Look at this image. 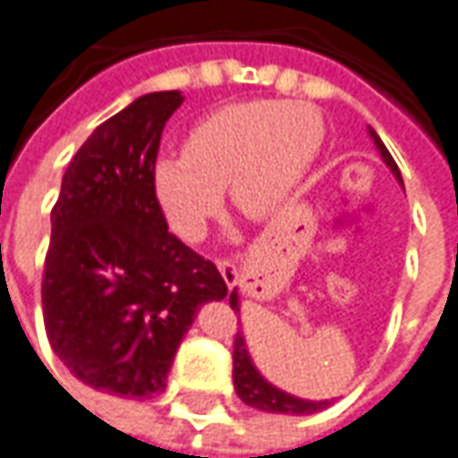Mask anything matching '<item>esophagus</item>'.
Segmentation results:
<instances>
[{"label": "esophagus", "instance_id": "obj_1", "mask_svg": "<svg viewBox=\"0 0 458 458\" xmlns=\"http://www.w3.org/2000/svg\"><path fill=\"white\" fill-rule=\"evenodd\" d=\"M217 270H220L223 281L228 283V285H235V283H238V268H235V263H230V260H217Z\"/></svg>", "mask_w": 458, "mask_h": 458}]
</instances>
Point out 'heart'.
<instances>
[{
  "instance_id": "obj_1",
  "label": "heart",
  "mask_w": 458,
  "mask_h": 458,
  "mask_svg": "<svg viewBox=\"0 0 458 458\" xmlns=\"http://www.w3.org/2000/svg\"><path fill=\"white\" fill-rule=\"evenodd\" d=\"M323 142V123L303 102H242L190 130L185 152L152 167V190L180 241L205 238L223 190L245 216L270 217L291 200Z\"/></svg>"
}]
</instances>
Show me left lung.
<instances>
[{
  "label": "left lung",
  "mask_w": 458,
  "mask_h": 458,
  "mask_svg": "<svg viewBox=\"0 0 458 458\" xmlns=\"http://www.w3.org/2000/svg\"><path fill=\"white\" fill-rule=\"evenodd\" d=\"M369 135H371L376 150L381 155V160L386 163V167L394 173V177L399 180V185L403 188V180H401L399 165L394 163L391 152L386 150V145L381 142V138L373 132L369 127ZM230 308L235 313H241V295H238V288L230 291ZM233 384H235V394L241 396V401H245L248 406H253L258 411H268V413H291V416H306V413L323 411L331 406V401H310L301 399V396H293L288 391H283L278 386H273L270 381L263 378V373L255 369L253 359H250V351H248V344L242 334L235 335V344H233Z\"/></svg>",
  "instance_id": "left-lung-1"
}]
</instances>
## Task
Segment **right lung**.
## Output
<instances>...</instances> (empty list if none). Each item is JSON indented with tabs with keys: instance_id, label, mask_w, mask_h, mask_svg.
<instances>
[{
	"instance_id": "right-lung-1",
	"label": "right lung",
	"mask_w": 458,
	"mask_h": 458,
	"mask_svg": "<svg viewBox=\"0 0 458 458\" xmlns=\"http://www.w3.org/2000/svg\"><path fill=\"white\" fill-rule=\"evenodd\" d=\"M182 92H150L77 150L52 210L42 308L74 378L127 399L165 391L198 308L223 301L217 268L167 230L152 190L165 123Z\"/></svg>"
}]
</instances>
